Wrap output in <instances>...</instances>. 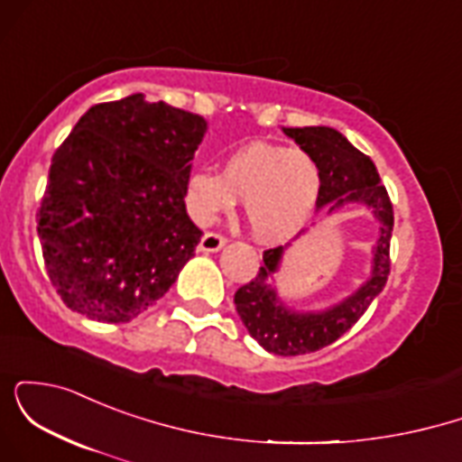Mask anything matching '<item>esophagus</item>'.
<instances>
[{
	"label": "esophagus",
	"mask_w": 462,
	"mask_h": 462,
	"mask_svg": "<svg viewBox=\"0 0 462 462\" xmlns=\"http://www.w3.org/2000/svg\"><path fill=\"white\" fill-rule=\"evenodd\" d=\"M224 245H226V236L219 235V232H206L199 241L201 252H219Z\"/></svg>",
	"instance_id": "34e87169"
}]
</instances>
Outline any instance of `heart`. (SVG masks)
Wrapping results in <instances>:
<instances>
[{
    "label": "heart",
    "mask_w": 462,
    "mask_h": 462,
    "mask_svg": "<svg viewBox=\"0 0 462 462\" xmlns=\"http://www.w3.org/2000/svg\"><path fill=\"white\" fill-rule=\"evenodd\" d=\"M321 176L304 147L252 141L226 158L221 173L199 169L187 182L190 217L210 224L243 199L249 230L269 243L291 238L304 227L319 198Z\"/></svg>",
    "instance_id": "heart-1"
}]
</instances>
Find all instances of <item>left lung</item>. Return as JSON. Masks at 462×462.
<instances>
[{"label": "left lung", "instance_id": "left-lung-1", "mask_svg": "<svg viewBox=\"0 0 462 462\" xmlns=\"http://www.w3.org/2000/svg\"><path fill=\"white\" fill-rule=\"evenodd\" d=\"M284 134L310 152L319 164V198L317 208L328 204V213L346 204H363L374 213L380 226L374 247L371 278L354 295L321 312L291 310L280 301L272 275L278 272L284 247L267 249L263 267L235 293L236 312L247 332L267 352L278 356H300L330 346L356 323L369 304L384 289L391 273V232H393V204L380 184L375 164L367 153L358 152L341 132L326 125L312 128H284Z\"/></svg>", "mask_w": 462, "mask_h": 462}]
</instances>
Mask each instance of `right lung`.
Returning <instances> with one entry per match:
<instances>
[{"label":"right lung","mask_w":462,"mask_h":462,"mask_svg":"<svg viewBox=\"0 0 462 462\" xmlns=\"http://www.w3.org/2000/svg\"><path fill=\"white\" fill-rule=\"evenodd\" d=\"M204 116L143 93L95 104L51 156L39 238L71 310L125 323L161 300L198 247L184 193Z\"/></svg>","instance_id":"1"}]
</instances>
